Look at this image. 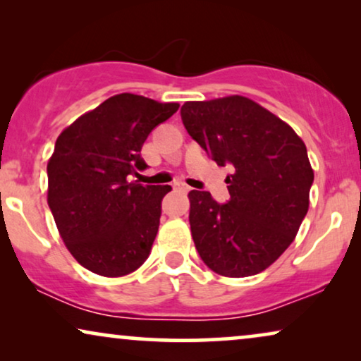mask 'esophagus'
Listing matches in <instances>:
<instances>
[{"mask_svg":"<svg viewBox=\"0 0 361 361\" xmlns=\"http://www.w3.org/2000/svg\"><path fill=\"white\" fill-rule=\"evenodd\" d=\"M174 189L176 190H180V192H189V187H187L185 184H182V182H176Z\"/></svg>","mask_w":361,"mask_h":361,"instance_id":"1","label":"esophagus"}]
</instances>
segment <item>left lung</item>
<instances>
[{"instance_id": "1", "label": "left lung", "mask_w": 361, "mask_h": 361, "mask_svg": "<svg viewBox=\"0 0 361 361\" xmlns=\"http://www.w3.org/2000/svg\"><path fill=\"white\" fill-rule=\"evenodd\" d=\"M180 115L216 164L233 167L225 179L228 204H216L210 192H189L195 248L216 274H258L289 248L309 210L314 171L304 141L241 95L185 102Z\"/></svg>"}]
</instances>
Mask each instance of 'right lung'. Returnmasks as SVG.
I'll list each match as a JSON object with an SVG mask.
<instances>
[{"mask_svg":"<svg viewBox=\"0 0 361 361\" xmlns=\"http://www.w3.org/2000/svg\"><path fill=\"white\" fill-rule=\"evenodd\" d=\"M179 103L120 93L83 113L47 162V204L71 255L92 273L120 278L149 256L171 185L130 182L146 169L141 147Z\"/></svg>","mask_w":361,"mask_h":361,"instance_id":"add662e5","label":"right lung"}]
</instances>
